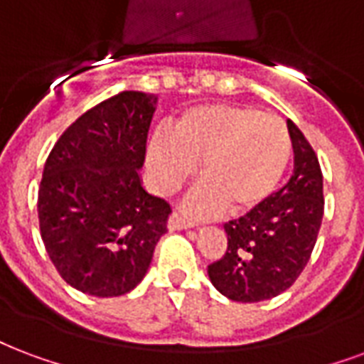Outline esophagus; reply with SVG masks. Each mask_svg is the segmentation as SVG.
Segmentation results:
<instances>
[{"label": "esophagus", "instance_id": "1", "mask_svg": "<svg viewBox=\"0 0 364 364\" xmlns=\"http://www.w3.org/2000/svg\"><path fill=\"white\" fill-rule=\"evenodd\" d=\"M168 225L171 231L187 230V228H193V225H195V222H193V220H189V218L185 216V214H181V212H173V214L169 216Z\"/></svg>", "mask_w": 364, "mask_h": 364}]
</instances>
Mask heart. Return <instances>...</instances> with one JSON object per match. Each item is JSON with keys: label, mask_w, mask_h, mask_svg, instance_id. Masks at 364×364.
Masks as SVG:
<instances>
[{"label": "heart", "mask_w": 364, "mask_h": 364, "mask_svg": "<svg viewBox=\"0 0 364 364\" xmlns=\"http://www.w3.org/2000/svg\"><path fill=\"white\" fill-rule=\"evenodd\" d=\"M291 156V139L276 115L249 106L212 104L196 107L175 123L173 133H158L148 146V166L156 187L173 193L195 173L206 185L191 208L200 216L228 206L233 214L258 208L270 198Z\"/></svg>", "instance_id": "heart-1"}]
</instances>
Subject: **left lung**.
<instances>
[{
	"mask_svg": "<svg viewBox=\"0 0 364 364\" xmlns=\"http://www.w3.org/2000/svg\"><path fill=\"white\" fill-rule=\"evenodd\" d=\"M293 175L284 189L223 225L228 250L208 266L210 282L231 301L258 303L289 289L305 270L324 216L322 169L301 129L287 119Z\"/></svg>",
	"mask_w": 364,
	"mask_h": 364,
	"instance_id": "8db88e82",
	"label": "left lung"
}]
</instances>
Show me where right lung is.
Returning a JSON list of instances; mask_svg holds the SVG:
<instances>
[{
	"label": "right lung",
	"instance_id": "obj_1",
	"mask_svg": "<svg viewBox=\"0 0 364 364\" xmlns=\"http://www.w3.org/2000/svg\"><path fill=\"white\" fill-rule=\"evenodd\" d=\"M156 96L123 90L77 117L44 164L40 235L67 284L94 297L134 289L168 231L171 206L142 189L139 169Z\"/></svg>",
	"mask_w": 364,
	"mask_h": 364
}]
</instances>
